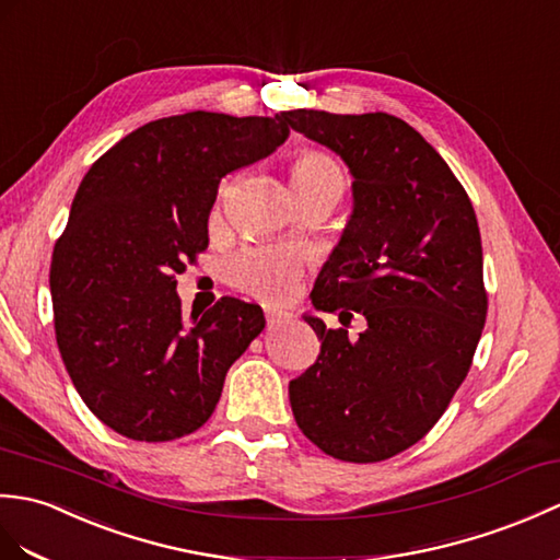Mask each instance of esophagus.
<instances>
[{"instance_id": "obj_1", "label": "esophagus", "mask_w": 560, "mask_h": 560, "mask_svg": "<svg viewBox=\"0 0 560 560\" xmlns=\"http://www.w3.org/2000/svg\"><path fill=\"white\" fill-rule=\"evenodd\" d=\"M265 317H267V327H275V324H279L285 315L281 310H275V307H265Z\"/></svg>"}]
</instances>
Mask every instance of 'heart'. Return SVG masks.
<instances>
[{"mask_svg": "<svg viewBox=\"0 0 560 560\" xmlns=\"http://www.w3.org/2000/svg\"><path fill=\"white\" fill-rule=\"evenodd\" d=\"M291 188L295 202L315 195L341 198L346 188L343 168L327 152L303 150L291 164ZM226 279L245 293L281 303L293 295L301 281V265L283 248H248L229 259Z\"/></svg>", "mask_w": 560, "mask_h": 560, "instance_id": "1", "label": "heart"}]
</instances>
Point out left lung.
<instances>
[{
	"label": "left lung",
	"instance_id": "obj_1",
	"mask_svg": "<svg viewBox=\"0 0 560 560\" xmlns=\"http://www.w3.org/2000/svg\"><path fill=\"white\" fill-rule=\"evenodd\" d=\"M353 174V214L305 315L319 358L289 384L293 418L327 456L380 463L432 429L472 365L487 319L482 238L460 180L398 116L281 112ZM358 311L366 331L347 339Z\"/></svg>",
	"mask_w": 560,
	"mask_h": 560
}]
</instances>
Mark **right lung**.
Instances as JSON below:
<instances>
[{"label": "right lung", "mask_w": 560, "mask_h": 560, "mask_svg": "<svg viewBox=\"0 0 560 560\" xmlns=\"http://www.w3.org/2000/svg\"><path fill=\"white\" fill-rule=\"evenodd\" d=\"M285 138L281 114L166 116L121 138L78 186L49 267L57 346L85 406L121 436L200 429L265 329L262 307L238 298L186 319L176 275L210 243L221 178Z\"/></svg>", "instance_id": "obj_1"}]
</instances>
